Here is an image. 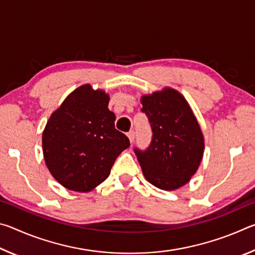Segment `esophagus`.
Segmentation results:
<instances>
[{
  "mask_svg": "<svg viewBox=\"0 0 255 255\" xmlns=\"http://www.w3.org/2000/svg\"><path fill=\"white\" fill-rule=\"evenodd\" d=\"M128 138H129V141H130V143L132 144L133 140H135V131H133V130L129 131L128 132Z\"/></svg>",
  "mask_w": 255,
  "mask_h": 255,
  "instance_id": "obj_1",
  "label": "esophagus"
}]
</instances>
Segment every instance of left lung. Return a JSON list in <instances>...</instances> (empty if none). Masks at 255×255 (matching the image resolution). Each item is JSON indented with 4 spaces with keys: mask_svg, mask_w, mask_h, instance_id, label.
Returning <instances> with one entry per match:
<instances>
[{
    "mask_svg": "<svg viewBox=\"0 0 255 255\" xmlns=\"http://www.w3.org/2000/svg\"><path fill=\"white\" fill-rule=\"evenodd\" d=\"M141 111L153 130L146 150L135 148L145 179L155 187L173 191L187 184L199 167L205 139L195 114L175 89L164 88L140 97Z\"/></svg>",
    "mask_w": 255,
    "mask_h": 255,
    "instance_id": "8db88e82",
    "label": "left lung"
}]
</instances>
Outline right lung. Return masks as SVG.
<instances>
[{"label": "right lung", "instance_id": "1", "mask_svg": "<svg viewBox=\"0 0 255 255\" xmlns=\"http://www.w3.org/2000/svg\"><path fill=\"white\" fill-rule=\"evenodd\" d=\"M109 100L103 90L83 84L68 94L47 122L42 131L45 163L64 188L76 192L96 189L130 145L115 128Z\"/></svg>", "mask_w": 255, "mask_h": 255}]
</instances>
